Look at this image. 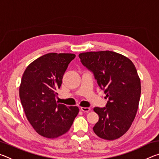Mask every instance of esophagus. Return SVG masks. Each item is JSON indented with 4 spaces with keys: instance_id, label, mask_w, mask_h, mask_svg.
<instances>
[{
    "instance_id": "34e87169",
    "label": "esophagus",
    "mask_w": 159,
    "mask_h": 159,
    "mask_svg": "<svg viewBox=\"0 0 159 159\" xmlns=\"http://www.w3.org/2000/svg\"><path fill=\"white\" fill-rule=\"evenodd\" d=\"M80 110H81L82 111L86 113V112L89 111L90 109L89 108V107H80Z\"/></svg>"
}]
</instances>
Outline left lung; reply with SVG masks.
Instances as JSON below:
<instances>
[{"label": "left lung", "mask_w": 159, "mask_h": 159, "mask_svg": "<svg viewBox=\"0 0 159 159\" xmlns=\"http://www.w3.org/2000/svg\"><path fill=\"white\" fill-rule=\"evenodd\" d=\"M79 57L109 99L106 107L93 109L99 116L93 131L107 140L120 138L130 128L139 107L141 82L135 66L130 59L113 51L83 52Z\"/></svg>", "instance_id": "8db88e82"}]
</instances>
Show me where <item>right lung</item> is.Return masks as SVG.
<instances>
[{"label": "right lung", "instance_id": "1", "mask_svg": "<svg viewBox=\"0 0 159 159\" xmlns=\"http://www.w3.org/2000/svg\"><path fill=\"white\" fill-rule=\"evenodd\" d=\"M76 57L71 53H48L29 64L20 85V98L26 117L38 134L57 138L69 130L79 107L56 102L64 72Z\"/></svg>", "mask_w": 159, "mask_h": 159}]
</instances>
